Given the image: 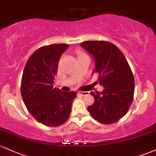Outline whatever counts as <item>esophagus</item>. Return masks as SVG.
Segmentation results:
<instances>
[{"label": "esophagus", "instance_id": "esophagus-1", "mask_svg": "<svg viewBox=\"0 0 156 156\" xmlns=\"http://www.w3.org/2000/svg\"><path fill=\"white\" fill-rule=\"evenodd\" d=\"M77 94L80 96H86V95H88L89 94V92H78Z\"/></svg>", "mask_w": 156, "mask_h": 156}]
</instances>
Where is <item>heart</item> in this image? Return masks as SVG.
<instances>
[{"mask_svg": "<svg viewBox=\"0 0 156 156\" xmlns=\"http://www.w3.org/2000/svg\"><path fill=\"white\" fill-rule=\"evenodd\" d=\"M89 58V57L87 56V54H85V53H83V52L78 51V59H79V58Z\"/></svg>", "mask_w": 156, "mask_h": 156, "instance_id": "heart-1", "label": "heart"}]
</instances>
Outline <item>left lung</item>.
<instances>
[{
	"label": "left lung",
	"mask_w": 156,
	"mask_h": 156,
	"mask_svg": "<svg viewBox=\"0 0 156 156\" xmlns=\"http://www.w3.org/2000/svg\"><path fill=\"white\" fill-rule=\"evenodd\" d=\"M94 58V73L103 92H90L94 102L87 107L91 116L102 124L116 122L124 117L131 105L134 78L129 64L120 50L105 41H87L80 44ZM93 73V74H94Z\"/></svg>",
	"instance_id": "1"
}]
</instances>
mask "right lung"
I'll list each match as a JSON object with an SVG mask.
<instances>
[{
    "mask_svg": "<svg viewBox=\"0 0 156 156\" xmlns=\"http://www.w3.org/2000/svg\"><path fill=\"white\" fill-rule=\"evenodd\" d=\"M69 45L53 44L37 49L27 61L21 80V95L30 114L39 122L57 127L67 120L76 98L53 87L61 55Z\"/></svg>",
    "mask_w": 156,
    "mask_h": 156,
    "instance_id": "obj_1",
    "label": "right lung"
}]
</instances>
